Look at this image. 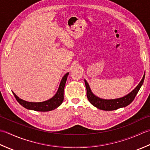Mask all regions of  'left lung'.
Instances as JSON below:
<instances>
[{
	"label": "left lung",
	"instance_id": "left-lung-1",
	"mask_svg": "<svg viewBox=\"0 0 150 150\" xmlns=\"http://www.w3.org/2000/svg\"><path fill=\"white\" fill-rule=\"evenodd\" d=\"M144 78L145 74H144L142 80L140 81L139 84L137 85L135 89L127 94L126 96L120 98L112 100L102 99L94 95L91 91L87 81L85 79V87L87 88V97L91 104L95 106L98 109L103 110V111H113V110L118 109L119 108H124V107L129 105L135 99L136 95L143 84Z\"/></svg>",
	"mask_w": 150,
	"mask_h": 150
}]
</instances>
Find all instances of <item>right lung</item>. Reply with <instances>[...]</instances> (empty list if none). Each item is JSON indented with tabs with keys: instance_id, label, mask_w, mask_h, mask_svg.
Segmentation results:
<instances>
[{
	"instance_id": "1",
	"label": "right lung",
	"mask_w": 150,
	"mask_h": 150,
	"mask_svg": "<svg viewBox=\"0 0 150 150\" xmlns=\"http://www.w3.org/2000/svg\"><path fill=\"white\" fill-rule=\"evenodd\" d=\"M69 72L63 76L61 83L59 84V88L57 91L56 94L52 98L48 100L47 101L42 102H26L25 100H23L22 99L19 98L16 94L13 92H12L15 98L17 101L19 102L20 104L26 109H28L30 110H33V111H50L52 110H54L58 108L63 102V92H64V88H65V85L66 83L67 77H68Z\"/></svg>"
}]
</instances>
